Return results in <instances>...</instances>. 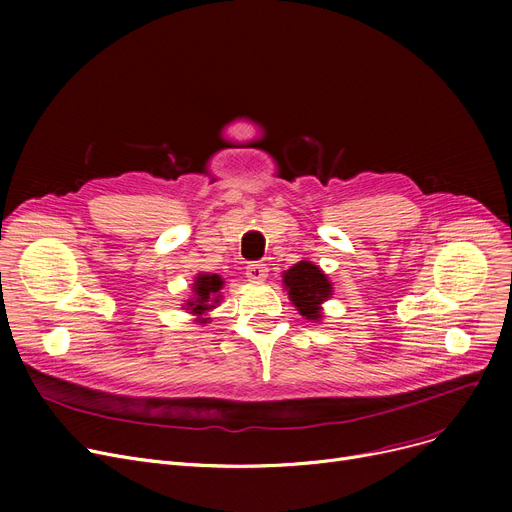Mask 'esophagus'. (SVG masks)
Instances as JSON below:
<instances>
[{
	"label": "esophagus",
	"instance_id": "esophagus-1",
	"mask_svg": "<svg viewBox=\"0 0 512 512\" xmlns=\"http://www.w3.org/2000/svg\"><path fill=\"white\" fill-rule=\"evenodd\" d=\"M247 278L251 282H263L267 278V265L259 263V261L247 265Z\"/></svg>",
	"mask_w": 512,
	"mask_h": 512
}]
</instances>
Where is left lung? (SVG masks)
Wrapping results in <instances>:
<instances>
[{
	"instance_id": "8db88e82",
	"label": "left lung",
	"mask_w": 512,
	"mask_h": 512,
	"mask_svg": "<svg viewBox=\"0 0 512 512\" xmlns=\"http://www.w3.org/2000/svg\"><path fill=\"white\" fill-rule=\"evenodd\" d=\"M284 284L288 288L290 301L307 319H319L321 303L332 294V284L317 265L309 261H299L284 274Z\"/></svg>"
}]
</instances>
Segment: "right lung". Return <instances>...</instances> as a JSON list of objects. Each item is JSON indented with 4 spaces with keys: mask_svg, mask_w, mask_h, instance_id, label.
I'll use <instances>...</instances> for the list:
<instances>
[{
    "mask_svg": "<svg viewBox=\"0 0 512 512\" xmlns=\"http://www.w3.org/2000/svg\"><path fill=\"white\" fill-rule=\"evenodd\" d=\"M222 278L215 274H201L195 280V299L188 301V307L193 309V313H203L213 307V303H218L220 299V288H222ZM201 324H205V319H201Z\"/></svg>",
    "mask_w": 512,
    "mask_h": 512,
    "instance_id": "1",
    "label": "right lung"
}]
</instances>
